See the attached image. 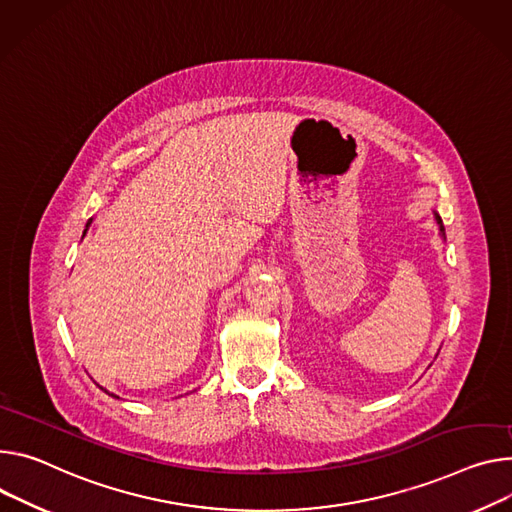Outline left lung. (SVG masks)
<instances>
[{"mask_svg": "<svg viewBox=\"0 0 512 512\" xmlns=\"http://www.w3.org/2000/svg\"><path fill=\"white\" fill-rule=\"evenodd\" d=\"M435 220H437V224H439V230H441V237L445 239V228H443V220H441V216H439V214H435Z\"/></svg>", "mask_w": 512, "mask_h": 512, "instance_id": "obj_1", "label": "left lung"}]
</instances>
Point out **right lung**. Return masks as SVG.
Wrapping results in <instances>:
<instances>
[{"mask_svg":"<svg viewBox=\"0 0 512 512\" xmlns=\"http://www.w3.org/2000/svg\"><path fill=\"white\" fill-rule=\"evenodd\" d=\"M91 222H94V218H89V220H87V224H85V230H83V237H85V232H87V228H89V226H91ZM102 390H104V392H106V394H110V396H114V398H118V396H116V394H112V392H108V390H106V388H102Z\"/></svg>","mask_w":512,"mask_h":512,"instance_id":"add662e5","label":"right lung"}]
</instances>
